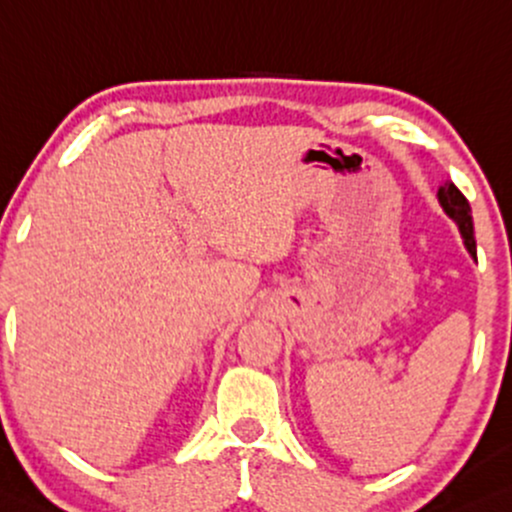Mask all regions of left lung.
<instances>
[{
  "instance_id": "left-lung-1",
  "label": "left lung",
  "mask_w": 512,
  "mask_h": 512,
  "mask_svg": "<svg viewBox=\"0 0 512 512\" xmlns=\"http://www.w3.org/2000/svg\"><path fill=\"white\" fill-rule=\"evenodd\" d=\"M436 195H439L443 212H446L448 217H451L455 224H458V229H460V233H463L465 245H467V250H470V255L477 257V243H474V224H472V207H470V202H467V197L460 193V190L455 188V183H451V181L443 183Z\"/></svg>"
}]
</instances>
